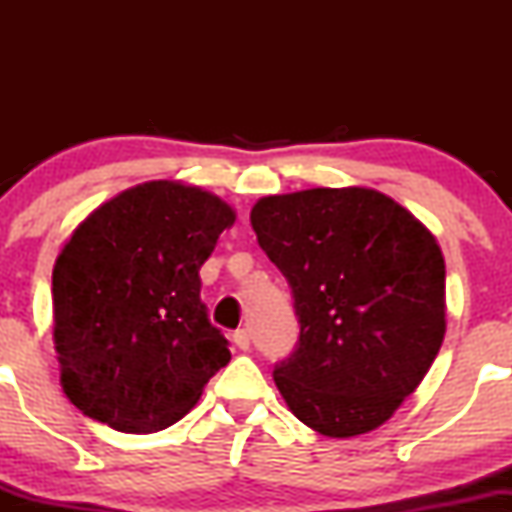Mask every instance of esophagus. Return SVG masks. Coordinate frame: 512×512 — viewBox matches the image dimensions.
<instances>
[{"instance_id": "esophagus-1", "label": "esophagus", "mask_w": 512, "mask_h": 512, "mask_svg": "<svg viewBox=\"0 0 512 512\" xmlns=\"http://www.w3.org/2000/svg\"><path fill=\"white\" fill-rule=\"evenodd\" d=\"M233 344H236L238 349L248 351L250 349V332L248 330H236V332H233Z\"/></svg>"}]
</instances>
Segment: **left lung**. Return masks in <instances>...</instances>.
<instances>
[{
	"label": "left lung",
	"mask_w": 512,
	"mask_h": 512,
	"mask_svg": "<svg viewBox=\"0 0 512 512\" xmlns=\"http://www.w3.org/2000/svg\"><path fill=\"white\" fill-rule=\"evenodd\" d=\"M257 243L289 281L296 351L274 383L330 438L375 431L419 387L445 337V260L431 231L383 192L315 187L262 197Z\"/></svg>",
	"instance_id": "left-lung-1"
}]
</instances>
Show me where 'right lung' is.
Masks as SVG:
<instances>
[{
  "label": "right lung",
  "mask_w": 512,
  "mask_h": 512,
  "mask_svg": "<svg viewBox=\"0 0 512 512\" xmlns=\"http://www.w3.org/2000/svg\"><path fill=\"white\" fill-rule=\"evenodd\" d=\"M236 221L223 199L175 180L120 192L74 228L52 269L64 395L122 433H156L231 361L199 298V269Z\"/></svg>",
  "instance_id": "add662e5"
}]
</instances>
